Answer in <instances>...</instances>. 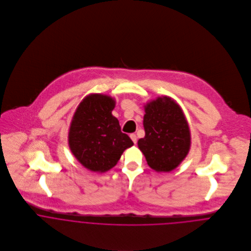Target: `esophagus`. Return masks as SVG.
Segmentation results:
<instances>
[{
  "mask_svg": "<svg viewBox=\"0 0 251 251\" xmlns=\"http://www.w3.org/2000/svg\"><path fill=\"white\" fill-rule=\"evenodd\" d=\"M129 136H130V138H131V140H132V141H133V143H134V144L137 143V137H136V135H135V134H134V133H131V134H130V135H129Z\"/></svg>",
  "mask_w": 251,
  "mask_h": 251,
  "instance_id": "obj_1",
  "label": "esophagus"
}]
</instances>
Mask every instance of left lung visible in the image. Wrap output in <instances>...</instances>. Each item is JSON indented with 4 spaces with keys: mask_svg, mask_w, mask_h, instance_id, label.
I'll return each instance as SVG.
<instances>
[{
    "mask_svg": "<svg viewBox=\"0 0 251 251\" xmlns=\"http://www.w3.org/2000/svg\"><path fill=\"white\" fill-rule=\"evenodd\" d=\"M145 137L138 140L148 165L154 171L171 172L184 160L191 146L187 120L179 103L167 96L144 104Z\"/></svg>",
    "mask_w": 251,
    "mask_h": 251,
    "instance_id": "left-lung-1",
    "label": "left lung"
}]
</instances>
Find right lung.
<instances>
[{"label":"right lung","instance_id":"1","mask_svg":"<svg viewBox=\"0 0 251 251\" xmlns=\"http://www.w3.org/2000/svg\"><path fill=\"white\" fill-rule=\"evenodd\" d=\"M115 105L116 100L110 96L90 94L73 114L69 147L78 162L92 172H107L118 163L123 152L133 146L112 115Z\"/></svg>","mask_w":251,"mask_h":251}]
</instances>
